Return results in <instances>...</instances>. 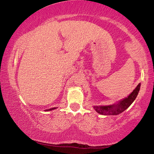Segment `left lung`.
<instances>
[{
  "mask_svg": "<svg viewBox=\"0 0 154 154\" xmlns=\"http://www.w3.org/2000/svg\"><path fill=\"white\" fill-rule=\"evenodd\" d=\"M140 83L137 85V88L132 91V92L128 96L127 98H124L123 100L119 101L118 104L107 106H94V109L97 113L105 116H110V115H118L124 111L134 102L135 98L139 94L140 90Z\"/></svg>",
  "mask_w": 154,
  "mask_h": 154,
  "instance_id": "1",
  "label": "left lung"
}]
</instances>
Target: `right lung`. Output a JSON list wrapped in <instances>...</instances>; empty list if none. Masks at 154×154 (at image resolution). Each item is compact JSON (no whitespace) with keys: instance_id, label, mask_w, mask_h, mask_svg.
Masks as SVG:
<instances>
[{"instance_id":"right-lung-1","label":"right lung","mask_w":154,"mask_h":154,"mask_svg":"<svg viewBox=\"0 0 154 154\" xmlns=\"http://www.w3.org/2000/svg\"><path fill=\"white\" fill-rule=\"evenodd\" d=\"M56 109V107H54V108H51V109H46V111H51V110H54V109Z\"/></svg>"}]
</instances>
